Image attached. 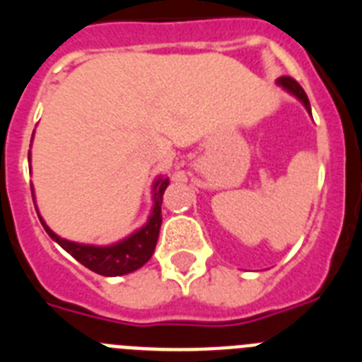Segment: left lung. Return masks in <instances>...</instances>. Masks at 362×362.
Segmentation results:
<instances>
[{
  "mask_svg": "<svg viewBox=\"0 0 362 362\" xmlns=\"http://www.w3.org/2000/svg\"><path fill=\"white\" fill-rule=\"evenodd\" d=\"M277 83H279L283 88H286L288 92H292L293 95H297V99H299L300 103L305 105L306 110L310 112V101H308V95H306V92L303 90V86L299 85V83L296 81L293 78H290V76H283V78L277 79Z\"/></svg>",
  "mask_w": 362,
  "mask_h": 362,
  "instance_id": "obj_1",
  "label": "left lung"
}]
</instances>
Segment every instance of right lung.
<instances>
[{
	"instance_id": "1",
	"label": "right lung",
	"mask_w": 362,
	"mask_h": 362,
	"mask_svg": "<svg viewBox=\"0 0 362 362\" xmlns=\"http://www.w3.org/2000/svg\"><path fill=\"white\" fill-rule=\"evenodd\" d=\"M28 161H30V152H28ZM166 187H168V177H158L153 183V209L150 214L148 221L143 228L134 232L132 235L124 238L123 241L116 243L110 246H94V245H79V243L66 241V239L59 238L49 226L45 225V221L41 219V225L47 230L50 238L57 243V245L65 248L76 261L86 267L88 270L95 272L99 276L116 277L130 274V272L141 268L143 264L152 257L153 250H156V243L159 238V228H161V203L163 194H165ZM34 199V194H32Z\"/></svg>"
}]
</instances>
